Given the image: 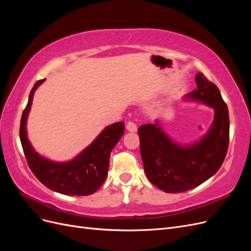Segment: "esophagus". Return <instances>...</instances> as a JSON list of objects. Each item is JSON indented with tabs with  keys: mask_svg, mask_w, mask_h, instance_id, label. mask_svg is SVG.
<instances>
[{
	"mask_svg": "<svg viewBox=\"0 0 251 251\" xmlns=\"http://www.w3.org/2000/svg\"><path fill=\"white\" fill-rule=\"evenodd\" d=\"M126 128H127V131H130V132H136L137 131V125L133 123V121H128V123L126 124Z\"/></svg>",
	"mask_w": 251,
	"mask_h": 251,
	"instance_id": "esophagus-1",
	"label": "esophagus"
}]
</instances>
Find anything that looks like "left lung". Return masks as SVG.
<instances>
[{
	"instance_id": "1",
	"label": "left lung",
	"mask_w": 251,
	"mask_h": 251,
	"mask_svg": "<svg viewBox=\"0 0 251 251\" xmlns=\"http://www.w3.org/2000/svg\"><path fill=\"white\" fill-rule=\"evenodd\" d=\"M197 89L188 96L215 109V120L207 135L192 147L174 143L157 123L138 128L140 154L147 177L165 193H182L202 184L224 161L229 144L228 109L218 87L202 73Z\"/></svg>"
}]
</instances>
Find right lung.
<instances>
[{"label":"right lung","mask_w":251,"mask_h":251,"mask_svg":"<svg viewBox=\"0 0 251 251\" xmlns=\"http://www.w3.org/2000/svg\"><path fill=\"white\" fill-rule=\"evenodd\" d=\"M44 80L34 83L21 118L20 139L27 163L34 176L51 191L70 196L92 195L107 177L111 151L125 133V123L120 121L105 127L93 143L72 161L56 163L47 160L35 153L26 135V121L34 91Z\"/></svg>","instance_id":"1"}]
</instances>
